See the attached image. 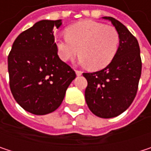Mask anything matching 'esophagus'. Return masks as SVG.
I'll return each instance as SVG.
<instances>
[{"label":"esophagus","mask_w":151,"mask_h":151,"mask_svg":"<svg viewBox=\"0 0 151 151\" xmlns=\"http://www.w3.org/2000/svg\"><path fill=\"white\" fill-rule=\"evenodd\" d=\"M76 74H77V76H80L82 75V72L81 71H78V70H76Z\"/></svg>","instance_id":"1"}]
</instances>
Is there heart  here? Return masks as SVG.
Here are the masks:
<instances>
[{
    "instance_id": "obj_1",
    "label": "heart",
    "mask_w": 151,
    "mask_h": 151,
    "mask_svg": "<svg viewBox=\"0 0 151 151\" xmlns=\"http://www.w3.org/2000/svg\"><path fill=\"white\" fill-rule=\"evenodd\" d=\"M64 37H57L55 45L58 57L68 61L79 53L78 64L93 70L107 66L114 58L120 44L116 29L101 22L85 20L70 25Z\"/></svg>"
}]
</instances>
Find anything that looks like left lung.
I'll return each instance as SVG.
<instances>
[{"instance_id":"8db88e82","label":"left lung","mask_w":151,"mask_h":151,"mask_svg":"<svg viewBox=\"0 0 151 151\" xmlns=\"http://www.w3.org/2000/svg\"><path fill=\"white\" fill-rule=\"evenodd\" d=\"M109 20L119 33L120 44L113 61L104 69L83 73L87 80L85 91L86 104L101 118L118 116L133 102L142 73V60L137 39L118 20Z\"/></svg>"}]
</instances>
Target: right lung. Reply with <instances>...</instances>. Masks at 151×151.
<instances>
[{
  "instance_id": "obj_1",
  "label": "right lung",
  "mask_w": 151,
  "mask_h": 151,
  "mask_svg": "<svg viewBox=\"0 0 151 151\" xmlns=\"http://www.w3.org/2000/svg\"><path fill=\"white\" fill-rule=\"evenodd\" d=\"M61 20H42L22 32L8 57L11 93L24 110L37 115L55 111L76 78L58 55L54 29Z\"/></svg>"
}]
</instances>
